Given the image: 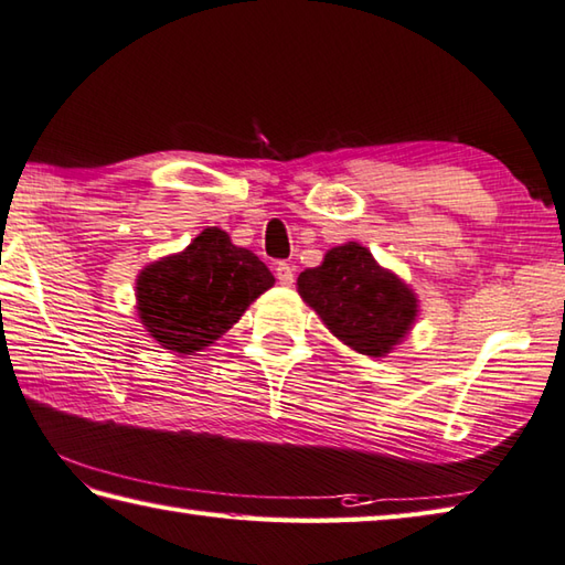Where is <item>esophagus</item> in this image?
I'll return each mask as SVG.
<instances>
[{
    "mask_svg": "<svg viewBox=\"0 0 565 565\" xmlns=\"http://www.w3.org/2000/svg\"><path fill=\"white\" fill-rule=\"evenodd\" d=\"M274 271H276V279H279L281 286H291L294 284V267H291V264L279 262V264H276Z\"/></svg>",
    "mask_w": 565,
    "mask_h": 565,
    "instance_id": "1",
    "label": "esophagus"
}]
</instances>
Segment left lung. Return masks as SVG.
<instances>
[{
  "instance_id": "1",
  "label": "left lung",
  "mask_w": 565,
  "mask_h": 565,
  "mask_svg": "<svg viewBox=\"0 0 565 565\" xmlns=\"http://www.w3.org/2000/svg\"><path fill=\"white\" fill-rule=\"evenodd\" d=\"M298 294L330 333L370 358L399 345L418 313L416 294L358 242L328 249L320 267L298 274Z\"/></svg>"
}]
</instances>
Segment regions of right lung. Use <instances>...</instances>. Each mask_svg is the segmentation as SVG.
Segmentation results:
<instances>
[{
  "label": "right lung",
  "instance_id": "add662e5",
  "mask_svg": "<svg viewBox=\"0 0 565 565\" xmlns=\"http://www.w3.org/2000/svg\"><path fill=\"white\" fill-rule=\"evenodd\" d=\"M274 286L257 254L207 227L183 252L149 264L137 279V313L161 348L191 355L225 335Z\"/></svg>",
  "mask_w": 565,
  "mask_h": 565
}]
</instances>
